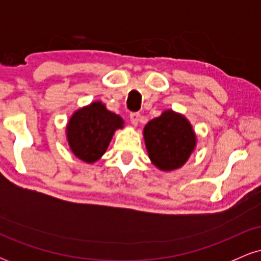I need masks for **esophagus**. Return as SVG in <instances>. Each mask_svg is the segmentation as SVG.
Segmentation results:
<instances>
[{
    "label": "esophagus",
    "mask_w": 261,
    "mask_h": 261,
    "mask_svg": "<svg viewBox=\"0 0 261 261\" xmlns=\"http://www.w3.org/2000/svg\"><path fill=\"white\" fill-rule=\"evenodd\" d=\"M139 120H140V114L139 113H131L130 114V121L133 122L134 125H137Z\"/></svg>",
    "instance_id": "34e87169"
}]
</instances>
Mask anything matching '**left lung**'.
Listing matches in <instances>:
<instances>
[{"label":"left lung","mask_w":261,"mask_h":261,"mask_svg":"<svg viewBox=\"0 0 261 261\" xmlns=\"http://www.w3.org/2000/svg\"><path fill=\"white\" fill-rule=\"evenodd\" d=\"M143 136L152 163L162 170L181 167L196 143L189 121L172 110L149 121L143 130Z\"/></svg>","instance_id":"obj_1"}]
</instances>
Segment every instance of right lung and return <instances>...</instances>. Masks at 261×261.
<instances>
[{"mask_svg": "<svg viewBox=\"0 0 261 261\" xmlns=\"http://www.w3.org/2000/svg\"><path fill=\"white\" fill-rule=\"evenodd\" d=\"M124 121L106 109L100 101L92 103L72 115L67 125V140L80 160L93 163L107 151L113 134Z\"/></svg>", "mask_w": 261, "mask_h": 261, "instance_id": "add662e5", "label": "right lung"}]
</instances>
